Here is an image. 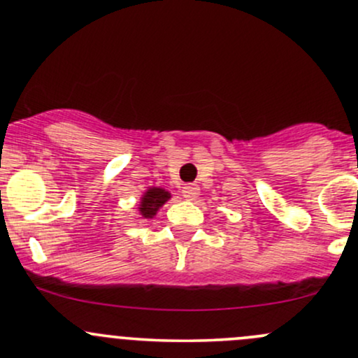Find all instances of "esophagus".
Segmentation results:
<instances>
[{
	"instance_id": "esophagus-1",
	"label": "esophagus",
	"mask_w": 358,
	"mask_h": 358,
	"mask_svg": "<svg viewBox=\"0 0 358 358\" xmlns=\"http://www.w3.org/2000/svg\"><path fill=\"white\" fill-rule=\"evenodd\" d=\"M199 194H200V188L199 185H195V183H188V185L183 187L182 190V195L187 200H195L199 197Z\"/></svg>"
}]
</instances>
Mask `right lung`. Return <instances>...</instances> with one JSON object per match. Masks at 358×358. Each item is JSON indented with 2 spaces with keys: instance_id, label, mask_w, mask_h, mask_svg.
I'll list each match as a JSON object with an SVG mask.
<instances>
[{
  "instance_id": "1",
  "label": "right lung",
  "mask_w": 358,
  "mask_h": 358,
  "mask_svg": "<svg viewBox=\"0 0 358 358\" xmlns=\"http://www.w3.org/2000/svg\"><path fill=\"white\" fill-rule=\"evenodd\" d=\"M168 199H170V194H168L166 190L158 187H151L146 194L143 195V199H141V214L146 219H151L152 215H156V212H158L159 207L163 206Z\"/></svg>"
}]
</instances>
